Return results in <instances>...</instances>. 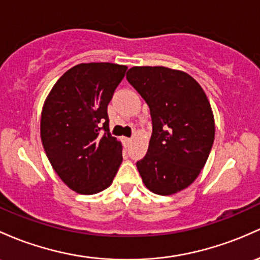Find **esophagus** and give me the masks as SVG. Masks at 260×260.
<instances>
[{
	"label": "esophagus",
	"instance_id": "1",
	"mask_svg": "<svg viewBox=\"0 0 260 260\" xmlns=\"http://www.w3.org/2000/svg\"><path fill=\"white\" fill-rule=\"evenodd\" d=\"M122 141H123V144L125 145V147H128V145L131 144V142H132V139L127 138V137H124V138H122Z\"/></svg>",
	"mask_w": 260,
	"mask_h": 260
}]
</instances>
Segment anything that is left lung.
<instances>
[{"label": "left lung", "instance_id": "8db88e82", "mask_svg": "<svg viewBox=\"0 0 260 260\" xmlns=\"http://www.w3.org/2000/svg\"><path fill=\"white\" fill-rule=\"evenodd\" d=\"M128 82L149 106L153 132L137 168L145 186L173 195L195 181L215 139V119L206 93L195 79L164 67H133Z\"/></svg>", "mask_w": 260, "mask_h": 260}]
</instances>
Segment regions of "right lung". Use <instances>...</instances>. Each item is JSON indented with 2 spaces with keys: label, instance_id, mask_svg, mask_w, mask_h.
I'll return each instance as SVG.
<instances>
[{
  "label": "right lung",
  "instance_id": "1",
  "mask_svg": "<svg viewBox=\"0 0 260 260\" xmlns=\"http://www.w3.org/2000/svg\"><path fill=\"white\" fill-rule=\"evenodd\" d=\"M127 67L79 64L56 81L43 106L41 137L51 167L71 190L92 195L112 184L122 145L111 136L107 106Z\"/></svg>",
  "mask_w": 260,
  "mask_h": 260
}]
</instances>
